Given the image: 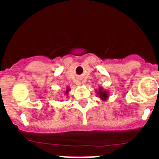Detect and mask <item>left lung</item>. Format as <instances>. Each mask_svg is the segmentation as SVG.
<instances>
[{"label": "left lung", "instance_id": "left-lung-1", "mask_svg": "<svg viewBox=\"0 0 159 159\" xmlns=\"http://www.w3.org/2000/svg\"><path fill=\"white\" fill-rule=\"evenodd\" d=\"M96 94L97 95L99 96V98H100L102 100H107V99L109 98V92L108 91H106V90H103L102 88H99V90L97 91L96 90Z\"/></svg>", "mask_w": 159, "mask_h": 159}]
</instances>
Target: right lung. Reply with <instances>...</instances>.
I'll list each match as a JSON object with an SVG mask.
<instances>
[{"label": "right lung", "mask_w": 159, "mask_h": 159, "mask_svg": "<svg viewBox=\"0 0 159 159\" xmlns=\"http://www.w3.org/2000/svg\"><path fill=\"white\" fill-rule=\"evenodd\" d=\"M69 91H70V88H69V87H67V89H66V91H65V95H66V96H67Z\"/></svg>", "instance_id": "1"}]
</instances>
